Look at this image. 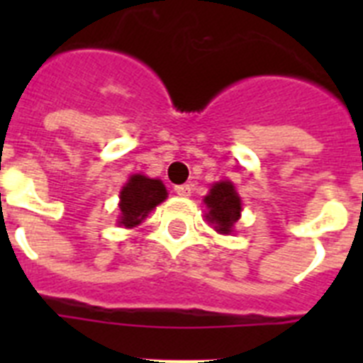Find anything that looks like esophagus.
Returning <instances> with one entry per match:
<instances>
[{"instance_id":"1","label":"esophagus","mask_w":363,"mask_h":363,"mask_svg":"<svg viewBox=\"0 0 363 363\" xmlns=\"http://www.w3.org/2000/svg\"><path fill=\"white\" fill-rule=\"evenodd\" d=\"M174 192H176V194H178V196L189 198V196H191L192 189H191V185H187V184H185V185H176Z\"/></svg>"}]
</instances>
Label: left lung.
<instances>
[{
  "label": "left lung",
  "mask_w": 363,
  "mask_h": 363,
  "mask_svg": "<svg viewBox=\"0 0 363 363\" xmlns=\"http://www.w3.org/2000/svg\"><path fill=\"white\" fill-rule=\"evenodd\" d=\"M209 213L205 214L207 221L213 223L220 234H230L234 223L242 216V200L230 182H218L211 187L209 194L203 198Z\"/></svg>",
  "instance_id": "obj_1"
}]
</instances>
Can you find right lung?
I'll return each mask as SVG.
<instances>
[{"mask_svg":"<svg viewBox=\"0 0 363 363\" xmlns=\"http://www.w3.org/2000/svg\"><path fill=\"white\" fill-rule=\"evenodd\" d=\"M167 198V189L162 179L133 174L120 192V223L121 227H136L147 218L156 205Z\"/></svg>","mask_w":363,"mask_h":363,"instance_id":"obj_1","label":"right lung"}]
</instances>
